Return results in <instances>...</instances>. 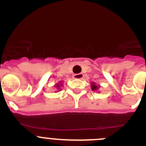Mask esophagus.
Instances as JSON below:
<instances>
[{
	"instance_id": "1",
	"label": "esophagus",
	"mask_w": 146,
	"mask_h": 146,
	"mask_svg": "<svg viewBox=\"0 0 146 146\" xmlns=\"http://www.w3.org/2000/svg\"><path fill=\"white\" fill-rule=\"evenodd\" d=\"M84 77V75L82 73H79V74H75L73 76L74 79H82Z\"/></svg>"
}]
</instances>
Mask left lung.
<instances>
[{
  "instance_id": "1",
  "label": "left lung",
  "mask_w": 146,
  "mask_h": 146,
  "mask_svg": "<svg viewBox=\"0 0 146 146\" xmlns=\"http://www.w3.org/2000/svg\"><path fill=\"white\" fill-rule=\"evenodd\" d=\"M100 88V86L98 85H96V83L94 82H91V89L93 91H98L99 90V88Z\"/></svg>"
}]
</instances>
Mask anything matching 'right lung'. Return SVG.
Returning a JSON list of instances; mask_svg holds the SVG:
<instances>
[{"label": "right lung", "instance_id": "1", "mask_svg": "<svg viewBox=\"0 0 146 146\" xmlns=\"http://www.w3.org/2000/svg\"><path fill=\"white\" fill-rule=\"evenodd\" d=\"M54 86L56 87V89L59 90H61V87H62V86H63V83H62V82H61V81H60L59 82H58V83L56 84V85H54Z\"/></svg>", "mask_w": 146, "mask_h": 146}]
</instances>
